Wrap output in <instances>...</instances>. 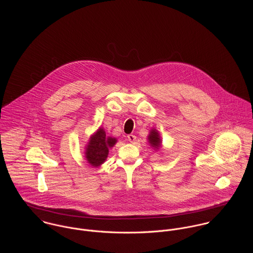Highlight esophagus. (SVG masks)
Instances as JSON below:
<instances>
[{
    "label": "esophagus",
    "instance_id": "esophagus-1",
    "mask_svg": "<svg viewBox=\"0 0 253 253\" xmlns=\"http://www.w3.org/2000/svg\"><path fill=\"white\" fill-rule=\"evenodd\" d=\"M127 139H128V141H129L130 143H134L135 140H136V136L133 135V134H128V135H127Z\"/></svg>",
    "mask_w": 253,
    "mask_h": 253
}]
</instances>
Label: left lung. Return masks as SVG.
<instances>
[{"label": "left lung", "mask_w": 253, "mask_h": 253, "mask_svg": "<svg viewBox=\"0 0 253 253\" xmlns=\"http://www.w3.org/2000/svg\"><path fill=\"white\" fill-rule=\"evenodd\" d=\"M147 139H148L149 144L153 149L160 150L162 148V138L160 136V132L158 129L152 127Z\"/></svg>", "instance_id": "8db88e82"}]
</instances>
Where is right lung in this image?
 <instances>
[{
  "instance_id": "obj_1",
  "label": "right lung",
  "mask_w": 253,
  "mask_h": 253,
  "mask_svg": "<svg viewBox=\"0 0 253 253\" xmlns=\"http://www.w3.org/2000/svg\"><path fill=\"white\" fill-rule=\"evenodd\" d=\"M117 138L107 136L104 128L98 129L90 135L87 143L84 146V158L86 162L94 167H100L108 157L109 150L117 143Z\"/></svg>"
}]
</instances>
